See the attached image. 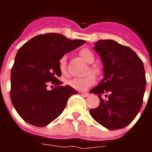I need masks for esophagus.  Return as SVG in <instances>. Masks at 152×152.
Segmentation results:
<instances>
[{
  "instance_id": "1",
  "label": "esophagus",
  "mask_w": 152,
  "mask_h": 152,
  "mask_svg": "<svg viewBox=\"0 0 152 152\" xmlns=\"http://www.w3.org/2000/svg\"><path fill=\"white\" fill-rule=\"evenodd\" d=\"M80 94H81V96H84V97H87V96H88L89 94H88V93H81Z\"/></svg>"
}]
</instances>
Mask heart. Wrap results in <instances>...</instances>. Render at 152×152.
<instances>
[{"instance_id":"b5f03b06","label":"heart","mask_w":152,"mask_h":152,"mask_svg":"<svg viewBox=\"0 0 152 152\" xmlns=\"http://www.w3.org/2000/svg\"><path fill=\"white\" fill-rule=\"evenodd\" d=\"M79 55L84 61L89 64L93 63L94 61V56L90 49H86V48L80 49L79 52ZM58 68H59L60 72L62 74L65 75L67 73V58L65 56H61L58 60ZM89 71L91 73L96 75H99L101 73L100 67L96 64L91 65L89 68ZM95 80H96V78H95L94 75L90 74L84 77H75V78L71 79L68 82V84L70 87H72L74 89L84 91L94 84Z\"/></svg>"}]
</instances>
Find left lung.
Masks as SVG:
<instances>
[{
    "label": "left lung",
    "instance_id": "8db88e82",
    "mask_svg": "<svg viewBox=\"0 0 152 152\" xmlns=\"http://www.w3.org/2000/svg\"><path fill=\"white\" fill-rule=\"evenodd\" d=\"M94 45L103 61L104 77L91 91L100 101L90 114L108 129H123L133 121L142 107L146 86L144 64L129 47L113 40H99ZM106 92L110 95L103 99L101 95Z\"/></svg>",
    "mask_w": 152,
    "mask_h": 152
}]
</instances>
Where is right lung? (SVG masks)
Segmentation results:
<instances>
[{
    "instance_id": "1",
    "label": "right lung",
    "mask_w": 152,
    "mask_h": 152,
    "mask_svg": "<svg viewBox=\"0 0 152 152\" xmlns=\"http://www.w3.org/2000/svg\"><path fill=\"white\" fill-rule=\"evenodd\" d=\"M84 43L52 33L34 36L20 48L11 68L10 94L24 121L37 127L47 126L61 115L68 98L77 94L58 80L61 75L58 60ZM50 83L57 86L49 91Z\"/></svg>"
}]
</instances>
